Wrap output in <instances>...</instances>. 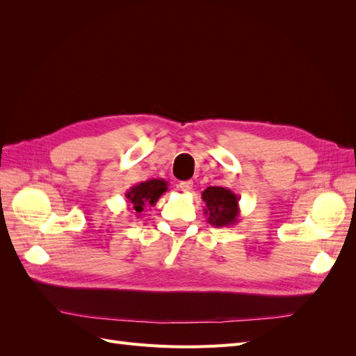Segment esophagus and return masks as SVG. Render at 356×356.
<instances>
[{
	"label": "esophagus",
	"instance_id": "34e87169",
	"mask_svg": "<svg viewBox=\"0 0 356 356\" xmlns=\"http://www.w3.org/2000/svg\"><path fill=\"white\" fill-rule=\"evenodd\" d=\"M178 187H179L181 191L188 193V191H191V188H193V181H181Z\"/></svg>",
	"mask_w": 356,
	"mask_h": 356
}]
</instances>
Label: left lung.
<instances>
[{
	"instance_id": "8db88e82",
	"label": "left lung",
	"mask_w": 356,
	"mask_h": 356,
	"mask_svg": "<svg viewBox=\"0 0 356 356\" xmlns=\"http://www.w3.org/2000/svg\"><path fill=\"white\" fill-rule=\"evenodd\" d=\"M204 215L215 227H230L239 221L241 197L225 187H208L202 193Z\"/></svg>"
}]
</instances>
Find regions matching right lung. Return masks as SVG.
Masks as SVG:
<instances>
[{"label": "right lung", "mask_w": 356, "mask_h": 356, "mask_svg": "<svg viewBox=\"0 0 356 356\" xmlns=\"http://www.w3.org/2000/svg\"><path fill=\"white\" fill-rule=\"evenodd\" d=\"M168 191V181L161 178L148 179L134 186L126 191V199L132 204L134 213L139 218L147 204L154 207L156 202L160 199L163 193Z\"/></svg>", "instance_id": "obj_1"}]
</instances>
